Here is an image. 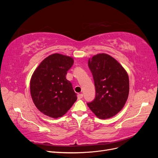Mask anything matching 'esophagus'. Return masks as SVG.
<instances>
[{
    "mask_svg": "<svg viewBox=\"0 0 158 158\" xmlns=\"http://www.w3.org/2000/svg\"><path fill=\"white\" fill-rule=\"evenodd\" d=\"M82 98H83V94H80L78 95V99H82Z\"/></svg>",
    "mask_w": 158,
    "mask_h": 158,
    "instance_id": "obj_1",
    "label": "esophagus"
}]
</instances>
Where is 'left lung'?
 <instances>
[{
	"mask_svg": "<svg viewBox=\"0 0 158 158\" xmlns=\"http://www.w3.org/2000/svg\"><path fill=\"white\" fill-rule=\"evenodd\" d=\"M92 74L95 96L87 103L98 118L112 117L125 106L129 93V79L125 70L109 55L98 54L88 60Z\"/></svg>",
	"mask_w": 158,
	"mask_h": 158,
	"instance_id": "obj_1",
	"label": "left lung"
}]
</instances>
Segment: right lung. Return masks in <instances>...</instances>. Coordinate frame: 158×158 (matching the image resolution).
<instances>
[{"label": "right lung", "mask_w": 158, "mask_h": 158, "mask_svg": "<svg viewBox=\"0 0 158 158\" xmlns=\"http://www.w3.org/2000/svg\"><path fill=\"white\" fill-rule=\"evenodd\" d=\"M73 64L71 57L55 53L45 58L33 73L31 98L36 107L46 115L62 117L77 99L71 82L66 78Z\"/></svg>", "instance_id": "obj_1"}]
</instances>
